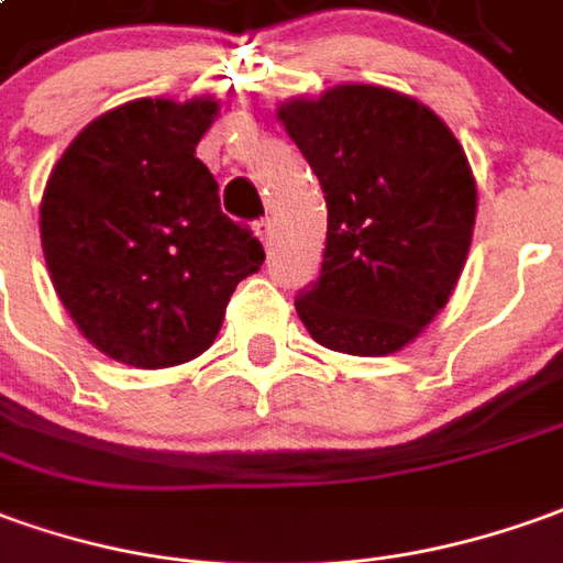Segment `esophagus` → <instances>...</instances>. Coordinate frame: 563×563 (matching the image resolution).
<instances>
[{
  "mask_svg": "<svg viewBox=\"0 0 563 563\" xmlns=\"http://www.w3.org/2000/svg\"><path fill=\"white\" fill-rule=\"evenodd\" d=\"M254 230H257L260 242L266 244V247L273 244V220H269V217H263V220H257V223H254Z\"/></svg>",
  "mask_w": 563,
  "mask_h": 563,
  "instance_id": "34e87169",
  "label": "esophagus"
}]
</instances>
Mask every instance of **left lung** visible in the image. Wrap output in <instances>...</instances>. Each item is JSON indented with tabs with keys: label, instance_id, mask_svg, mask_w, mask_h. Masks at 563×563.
<instances>
[{
	"label": "left lung",
	"instance_id": "obj_1",
	"mask_svg": "<svg viewBox=\"0 0 563 563\" xmlns=\"http://www.w3.org/2000/svg\"><path fill=\"white\" fill-rule=\"evenodd\" d=\"M275 115L328 201L324 263L297 316L324 349L393 355L432 324L466 266L478 208L466 150L426 103L383 85L290 97Z\"/></svg>",
	"mask_w": 563,
	"mask_h": 563
}]
</instances>
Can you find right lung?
Wrapping results in <instances>:
<instances>
[{"mask_svg":"<svg viewBox=\"0 0 563 563\" xmlns=\"http://www.w3.org/2000/svg\"><path fill=\"white\" fill-rule=\"evenodd\" d=\"M220 100H128L73 137L38 205L42 254L81 336L158 371L199 358L263 244L220 211L196 158Z\"/></svg>","mask_w":563,"mask_h":563,"instance_id":"right-lung-1","label":"right lung"}]
</instances>
